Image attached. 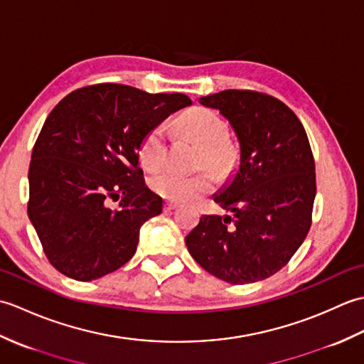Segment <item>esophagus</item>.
Returning <instances> with one entry per match:
<instances>
[{"instance_id": "esophagus-1", "label": "esophagus", "mask_w": 364, "mask_h": 364, "mask_svg": "<svg viewBox=\"0 0 364 364\" xmlns=\"http://www.w3.org/2000/svg\"><path fill=\"white\" fill-rule=\"evenodd\" d=\"M178 208V203L176 202H166L164 205V211H173Z\"/></svg>"}]
</instances>
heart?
<instances>
[{
    "instance_id": "1",
    "label": "heart",
    "mask_w": 364,
    "mask_h": 364,
    "mask_svg": "<svg viewBox=\"0 0 364 364\" xmlns=\"http://www.w3.org/2000/svg\"><path fill=\"white\" fill-rule=\"evenodd\" d=\"M175 131L202 146V167L206 166L218 173H227L235 167L237 150L233 142L227 139L228 127L218 112L206 107H194L175 122ZM166 150V131L162 127H154L144 136L139 146L141 164L146 170H158L164 164ZM150 188L154 194L164 198L191 202L214 188V176L210 170H202L196 175H181L164 170L150 178Z\"/></svg>"
}]
</instances>
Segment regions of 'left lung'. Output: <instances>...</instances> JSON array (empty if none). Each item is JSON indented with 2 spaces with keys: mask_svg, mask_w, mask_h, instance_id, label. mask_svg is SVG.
I'll use <instances>...</instances> for the list:
<instances>
[{
  "mask_svg": "<svg viewBox=\"0 0 364 364\" xmlns=\"http://www.w3.org/2000/svg\"><path fill=\"white\" fill-rule=\"evenodd\" d=\"M218 109L239 142V166L214 202L233 215H202L186 236L206 272L231 284L264 280L288 264L311 227L314 159L297 115L255 90L198 98Z\"/></svg>",
  "mask_w": 364,
  "mask_h": 364,
  "instance_id": "1",
  "label": "left lung"
}]
</instances>
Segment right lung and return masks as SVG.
Returning a JSON list of instances; mask_svg holds the SVG:
<instances>
[{
    "mask_svg": "<svg viewBox=\"0 0 364 364\" xmlns=\"http://www.w3.org/2000/svg\"><path fill=\"white\" fill-rule=\"evenodd\" d=\"M191 103L105 82L54 106L31 154L28 215L60 274L90 282L133 258L141 227L162 211V198L145 186L139 146ZM111 199L121 202L112 208Z\"/></svg>",
    "mask_w": 364,
    "mask_h": 364,
    "instance_id": "add662e5",
    "label": "right lung"
}]
</instances>
